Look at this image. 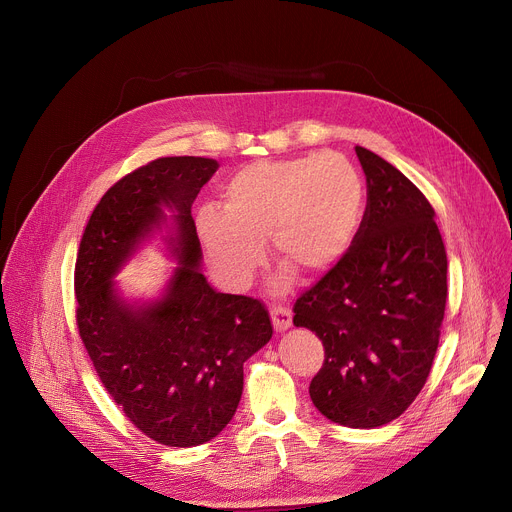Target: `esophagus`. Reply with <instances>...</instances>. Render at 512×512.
Instances as JSON below:
<instances>
[{"label": "esophagus", "mask_w": 512, "mask_h": 512, "mask_svg": "<svg viewBox=\"0 0 512 512\" xmlns=\"http://www.w3.org/2000/svg\"><path fill=\"white\" fill-rule=\"evenodd\" d=\"M271 322L277 332H283L291 326V312L287 308L275 306V308H271Z\"/></svg>", "instance_id": "1"}]
</instances>
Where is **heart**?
I'll return each instance as SVG.
<instances>
[{
    "label": "heart",
    "instance_id": "heart-1",
    "mask_svg": "<svg viewBox=\"0 0 512 512\" xmlns=\"http://www.w3.org/2000/svg\"><path fill=\"white\" fill-rule=\"evenodd\" d=\"M364 210L356 168L336 152L281 162H255L221 186V210L200 208L196 229L227 283L243 285L271 237L275 261L312 277L348 253Z\"/></svg>",
    "mask_w": 512,
    "mask_h": 512
}]
</instances>
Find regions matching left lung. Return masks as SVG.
<instances>
[{"label": "left lung", "instance_id": "1", "mask_svg": "<svg viewBox=\"0 0 512 512\" xmlns=\"http://www.w3.org/2000/svg\"><path fill=\"white\" fill-rule=\"evenodd\" d=\"M367 210L348 253L296 300L294 324L324 344L310 383L330 421L371 429L419 395L440 344L448 257L421 190L381 156L354 148Z\"/></svg>", "mask_w": 512, "mask_h": 512}]
</instances>
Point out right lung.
<instances>
[{"instance_id":"right-lung-1","label":"right lung","mask_w":512,"mask_h":512,"mask_svg":"<svg viewBox=\"0 0 512 512\" xmlns=\"http://www.w3.org/2000/svg\"><path fill=\"white\" fill-rule=\"evenodd\" d=\"M218 170L210 158H160L115 182L81 239L77 326L93 367L125 417L154 442L192 448L233 419L243 364L273 334L265 306L216 291L200 271L192 202ZM173 212L171 254L179 261L160 301L120 298L112 277Z\"/></svg>"}]
</instances>
